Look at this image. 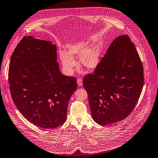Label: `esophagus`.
Instances as JSON below:
<instances>
[{
    "label": "esophagus",
    "instance_id": "obj_1",
    "mask_svg": "<svg viewBox=\"0 0 158 158\" xmlns=\"http://www.w3.org/2000/svg\"><path fill=\"white\" fill-rule=\"evenodd\" d=\"M77 85L79 86H82V81L81 79L79 78L77 79Z\"/></svg>",
    "mask_w": 158,
    "mask_h": 158
}]
</instances>
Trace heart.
<instances>
[{"instance_id":"1","label":"heart","mask_w":158,"mask_h":158,"mask_svg":"<svg viewBox=\"0 0 158 158\" xmlns=\"http://www.w3.org/2000/svg\"><path fill=\"white\" fill-rule=\"evenodd\" d=\"M88 42H79L69 45L67 47L68 52L64 50L59 52V58L63 69L65 74L71 75L73 73L77 63L74 57L79 56L80 64L89 71L95 69L100 61V52L96 46L88 48Z\"/></svg>"}]
</instances>
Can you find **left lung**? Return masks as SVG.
<instances>
[{
  "instance_id": "obj_1",
  "label": "left lung",
  "mask_w": 158,
  "mask_h": 158,
  "mask_svg": "<svg viewBox=\"0 0 158 158\" xmlns=\"http://www.w3.org/2000/svg\"><path fill=\"white\" fill-rule=\"evenodd\" d=\"M143 83V64L134 44L127 35L118 37L83 79L93 119L106 125L126 119L137 105Z\"/></svg>"
}]
</instances>
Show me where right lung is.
Segmentation results:
<instances>
[{"instance_id": "1", "label": "right lung", "mask_w": 158, "mask_h": 158, "mask_svg": "<svg viewBox=\"0 0 158 158\" xmlns=\"http://www.w3.org/2000/svg\"><path fill=\"white\" fill-rule=\"evenodd\" d=\"M56 47L50 41L24 37L15 48L8 69L12 100L21 114L42 129H53L66 119L76 79L60 72Z\"/></svg>"}]
</instances>
